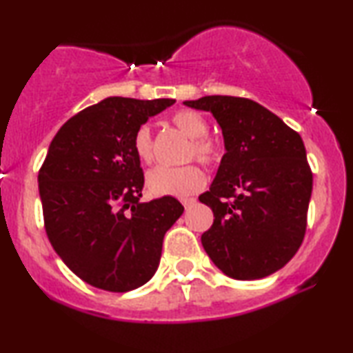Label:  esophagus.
<instances>
[{"label":"esophagus","mask_w":353,"mask_h":353,"mask_svg":"<svg viewBox=\"0 0 353 353\" xmlns=\"http://www.w3.org/2000/svg\"><path fill=\"white\" fill-rule=\"evenodd\" d=\"M194 202H196V197H181V204L185 205L186 209H188V207H191L192 204H194Z\"/></svg>","instance_id":"34e87169"}]
</instances>
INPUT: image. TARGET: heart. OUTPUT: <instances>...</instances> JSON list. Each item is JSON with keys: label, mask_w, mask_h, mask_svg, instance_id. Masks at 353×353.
Here are the masks:
<instances>
[{"label": "heart", "mask_w": 353, "mask_h": 353, "mask_svg": "<svg viewBox=\"0 0 353 353\" xmlns=\"http://www.w3.org/2000/svg\"><path fill=\"white\" fill-rule=\"evenodd\" d=\"M175 127L191 138L188 148L186 159H197V161L212 165L216 163L223 156L221 144L207 134L209 123L201 114L194 110H178L172 117ZM133 149L137 156L144 163H152L156 157L154 151L152 132L149 125H141L133 137ZM146 183L149 191L157 196H190L194 194L204 186L205 175L196 163H188L183 167H156L148 173Z\"/></svg>", "instance_id": "obj_1"}]
</instances>
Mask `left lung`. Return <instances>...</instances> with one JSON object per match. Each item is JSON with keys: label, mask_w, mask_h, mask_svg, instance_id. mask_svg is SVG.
<instances>
[{"label": "left lung", "mask_w": 353, "mask_h": 353, "mask_svg": "<svg viewBox=\"0 0 353 353\" xmlns=\"http://www.w3.org/2000/svg\"><path fill=\"white\" fill-rule=\"evenodd\" d=\"M185 104L212 112L226 149L210 190L199 196L215 216L201 236L204 250L230 278L278 272L307 228L313 175L301 134L245 98L204 96Z\"/></svg>", "instance_id": "1"}]
</instances>
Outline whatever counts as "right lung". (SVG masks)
Here are the masks:
<instances>
[{
    "label": "right lung",
    "mask_w": 353,
    "mask_h": 353,
    "mask_svg": "<svg viewBox=\"0 0 353 353\" xmlns=\"http://www.w3.org/2000/svg\"><path fill=\"white\" fill-rule=\"evenodd\" d=\"M175 99L105 98L62 125L38 173L48 239L80 279L110 292L154 276L167 230L183 207L141 202L144 175L133 137Z\"/></svg>",
    "instance_id": "1"
}]
</instances>
